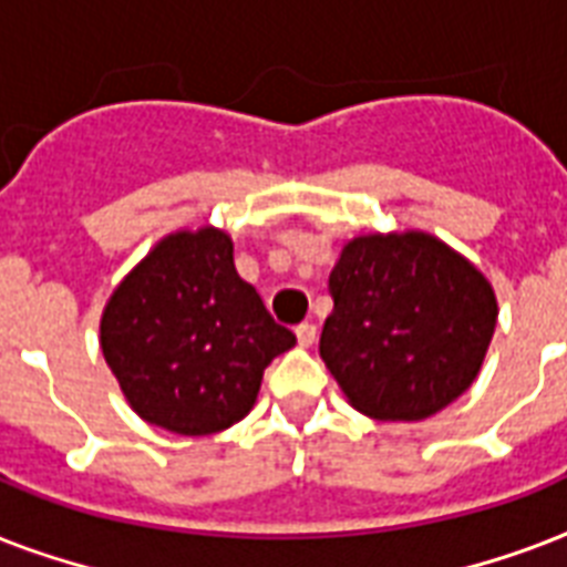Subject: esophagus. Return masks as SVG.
I'll return each instance as SVG.
<instances>
[{
    "label": "esophagus",
    "instance_id": "esophagus-1",
    "mask_svg": "<svg viewBox=\"0 0 567 567\" xmlns=\"http://www.w3.org/2000/svg\"><path fill=\"white\" fill-rule=\"evenodd\" d=\"M315 338H318V327L315 323H300L297 327V341H300V347H311Z\"/></svg>",
    "mask_w": 567,
    "mask_h": 567
}]
</instances>
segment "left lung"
I'll return each mask as SVG.
<instances>
[{
    "instance_id": "8db88e82",
    "label": "left lung",
    "mask_w": 567,
    "mask_h": 567,
    "mask_svg": "<svg viewBox=\"0 0 567 567\" xmlns=\"http://www.w3.org/2000/svg\"><path fill=\"white\" fill-rule=\"evenodd\" d=\"M329 293L320 359L377 421H423L465 394L497 327L488 279L426 231L353 238Z\"/></svg>"
}]
</instances>
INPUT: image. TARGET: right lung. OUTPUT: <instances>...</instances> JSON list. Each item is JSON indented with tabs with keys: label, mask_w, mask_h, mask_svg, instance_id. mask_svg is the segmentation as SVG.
<instances>
[{
	"label": "right lung",
	"mask_w": 567,
	"mask_h": 567,
	"mask_svg": "<svg viewBox=\"0 0 567 567\" xmlns=\"http://www.w3.org/2000/svg\"><path fill=\"white\" fill-rule=\"evenodd\" d=\"M100 344L146 423L212 435L247 417L265 368L297 338L238 276L229 235L205 226L158 240L114 288Z\"/></svg>",
	"instance_id": "add662e5"
}]
</instances>
